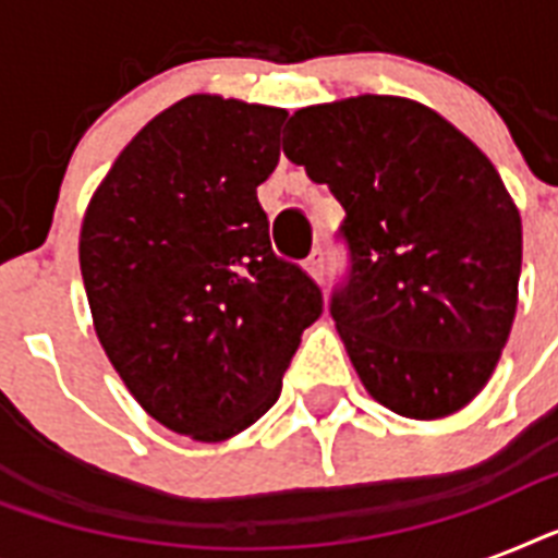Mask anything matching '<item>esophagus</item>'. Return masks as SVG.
<instances>
[{
    "mask_svg": "<svg viewBox=\"0 0 558 558\" xmlns=\"http://www.w3.org/2000/svg\"><path fill=\"white\" fill-rule=\"evenodd\" d=\"M304 269H306V275H310V278L322 283L324 271H327V257H324V248H313V254L306 257Z\"/></svg>",
    "mask_w": 558,
    "mask_h": 558,
    "instance_id": "1",
    "label": "esophagus"
}]
</instances>
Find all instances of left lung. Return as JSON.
I'll return each instance as SVG.
<instances>
[{
	"label": "left lung",
	"instance_id": "8db88e82",
	"mask_svg": "<svg viewBox=\"0 0 558 558\" xmlns=\"http://www.w3.org/2000/svg\"><path fill=\"white\" fill-rule=\"evenodd\" d=\"M283 153L348 210L353 269L330 313L367 393L408 420L466 408L519 306L521 214L493 161L399 95L298 109Z\"/></svg>",
	"mask_w": 558,
	"mask_h": 558
}]
</instances>
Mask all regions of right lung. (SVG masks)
<instances>
[{
  "mask_svg": "<svg viewBox=\"0 0 558 558\" xmlns=\"http://www.w3.org/2000/svg\"><path fill=\"white\" fill-rule=\"evenodd\" d=\"M287 109L187 95L133 135L92 193L81 275L112 367L147 414L199 442L280 397L322 289L271 252L257 202Z\"/></svg>",
  "mask_w": 558,
  "mask_h": 558,
  "instance_id": "right-lung-1",
  "label": "right lung"
}]
</instances>
